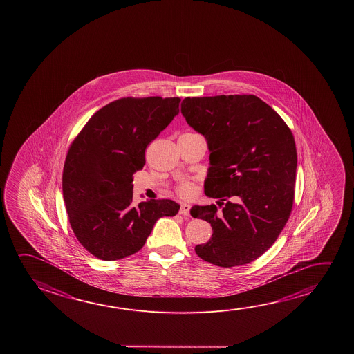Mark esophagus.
<instances>
[{
    "label": "esophagus",
    "mask_w": 354,
    "mask_h": 354,
    "mask_svg": "<svg viewBox=\"0 0 354 354\" xmlns=\"http://www.w3.org/2000/svg\"><path fill=\"white\" fill-rule=\"evenodd\" d=\"M179 214H183V216H189L190 214V205L189 203H181Z\"/></svg>",
    "instance_id": "1"
}]
</instances>
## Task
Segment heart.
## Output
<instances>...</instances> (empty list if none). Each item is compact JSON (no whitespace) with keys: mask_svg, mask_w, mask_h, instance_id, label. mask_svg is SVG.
<instances>
[{"mask_svg":"<svg viewBox=\"0 0 354 354\" xmlns=\"http://www.w3.org/2000/svg\"><path fill=\"white\" fill-rule=\"evenodd\" d=\"M176 192L180 197L183 198H190V197L195 195L196 192V185L190 181V180H185V181H181L178 187H176Z\"/></svg>","mask_w":354,"mask_h":354,"instance_id":"b5f03b06","label":"heart"}]
</instances>
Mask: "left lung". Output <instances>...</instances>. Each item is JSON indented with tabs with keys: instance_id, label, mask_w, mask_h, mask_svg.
Wrapping results in <instances>:
<instances>
[{
	"instance_id": "obj_1",
	"label": "left lung",
	"mask_w": 354,
	"mask_h": 354,
	"mask_svg": "<svg viewBox=\"0 0 354 354\" xmlns=\"http://www.w3.org/2000/svg\"><path fill=\"white\" fill-rule=\"evenodd\" d=\"M181 113L207 140L205 194L220 198L222 209H190L214 231L195 252L217 267L248 264L278 239L292 209L297 154L291 129L254 95L186 97Z\"/></svg>"
}]
</instances>
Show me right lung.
Masks as SVG:
<instances>
[{"label": "right lung", "instance_id": "add662e5", "mask_svg": "<svg viewBox=\"0 0 354 354\" xmlns=\"http://www.w3.org/2000/svg\"><path fill=\"white\" fill-rule=\"evenodd\" d=\"M180 97H123L95 112L71 142L63 169L70 226L82 247L102 261L134 254L154 223L179 212L178 203L132 205L133 174L145 149L179 113Z\"/></svg>", "mask_w": 354, "mask_h": 354}]
</instances>
